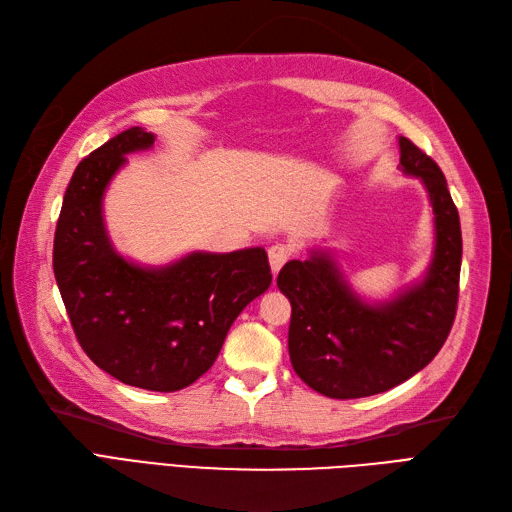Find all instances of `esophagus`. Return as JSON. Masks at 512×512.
<instances>
[{"label": "esophagus", "instance_id": "34e87169", "mask_svg": "<svg viewBox=\"0 0 512 512\" xmlns=\"http://www.w3.org/2000/svg\"><path fill=\"white\" fill-rule=\"evenodd\" d=\"M268 257H270V268H272V274L276 276V274H278V270L283 268L285 263L289 261V257H291V246H289V244H274V246H270Z\"/></svg>", "mask_w": 512, "mask_h": 512}]
</instances>
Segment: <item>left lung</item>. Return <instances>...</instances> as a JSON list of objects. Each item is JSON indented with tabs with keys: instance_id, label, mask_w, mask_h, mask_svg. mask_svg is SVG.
Listing matches in <instances>:
<instances>
[{
	"instance_id": "left-lung-1",
	"label": "left lung",
	"mask_w": 512,
	"mask_h": 512,
	"mask_svg": "<svg viewBox=\"0 0 512 512\" xmlns=\"http://www.w3.org/2000/svg\"><path fill=\"white\" fill-rule=\"evenodd\" d=\"M400 168L423 180L434 210L436 246L421 283L368 304L325 251L287 261L276 278L291 302V366L327 398H368L408 381L436 357L455 321L461 227L447 178L408 138H400Z\"/></svg>"
}]
</instances>
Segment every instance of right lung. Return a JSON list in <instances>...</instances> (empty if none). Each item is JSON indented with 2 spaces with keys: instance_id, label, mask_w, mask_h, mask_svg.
I'll list each match as a JSON object with an SVG mask.
<instances>
[{
  "instance_id": "right-lung-1",
  "label": "right lung",
  "mask_w": 512,
  "mask_h": 512,
  "mask_svg": "<svg viewBox=\"0 0 512 512\" xmlns=\"http://www.w3.org/2000/svg\"><path fill=\"white\" fill-rule=\"evenodd\" d=\"M155 136L129 127L82 159L63 195L53 270L74 334L93 364L121 383L178 391L217 359L236 317L272 283L268 253H191L142 268L112 249L102 200L125 155Z\"/></svg>"
}]
</instances>
